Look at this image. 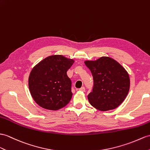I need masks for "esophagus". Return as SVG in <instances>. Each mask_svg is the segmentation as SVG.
<instances>
[{
    "label": "esophagus",
    "mask_w": 150,
    "mask_h": 150,
    "mask_svg": "<svg viewBox=\"0 0 150 150\" xmlns=\"http://www.w3.org/2000/svg\"><path fill=\"white\" fill-rule=\"evenodd\" d=\"M78 90L80 91V92H85V87H81V88H79Z\"/></svg>",
    "instance_id": "obj_1"
}]
</instances>
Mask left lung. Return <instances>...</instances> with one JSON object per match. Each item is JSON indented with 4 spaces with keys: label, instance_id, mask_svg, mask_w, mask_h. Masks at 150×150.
Returning <instances> with one entry per match:
<instances>
[{
    "label": "left lung",
    "instance_id": "1",
    "mask_svg": "<svg viewBox=\"0 0 150 150\" xmlns=\"http://www.w3.org/2000/svg\"><path fill=\"white\" fill-rule=\"evenodd\" d=\"M93 79L92 92L88 96L89 103L98 110L106 111L121 104L129 93L130 78L122 65L112 58L102 57L86 60Z\"/></svg>",
    "mask_w": 150,
    "mask_h": 150
}]
</instances>
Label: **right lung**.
I'll use <instances>...</instances> for the list:
<instances>
[{
    "label": "right lung",
    "mask_w": 150,
    "mask_h": 150,
    "mask_svg": "<svg viewBox=\"0 0 150 150\" xmlns=\"http://www.w3.org/2000/svg\"><path fill=\"white\" fill-rule=\"evenodd\" d=\"M74 60L55 54L45 58L33 67L28 78L29 90L39 106L56 111L70 102L71 81L67 71Z\"/></svg>",
    "instance_id": "obj_1"
}]
</instances>
